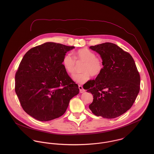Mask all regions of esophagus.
Here are the masks:
<instances>
[{
	"instance_id": "esophagus-1",
	"label": "esophagus",
	"mask_w": 154,
	"mask_h": 154,
	"mask_svg": "<svg viewBox=\"0 0 154 154\" xmlns=\"http://www.w3.org/2000/svg\"><path fill=\"white\" fill-rule=\"evenodd\" d=\"M79 89L80 93H84L85 92V90L83 88L82 85H79Z\"/></svg>"
}]
</instances>
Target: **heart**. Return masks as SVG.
Wrapping results in <instances>:
<instances>
[{"label":"heart","instance_id":"b5f03b06","mask_svg":"<svg viewBox=\"0 0 154 154\" xmlns=\"http://www.w3.org/2000/svg\"><path fill=\"white\" fill-rule=\"evenodd\" d=\"M75 57L78 61L84 62L82 67L81 73L75 74L73 79L77 83L84 84L88 81L92 76H98L103 69L102 61L96 57V54L88 48H82L78 50L75 54ZM62 65L66 72L72 75L76 69V61L70 53H66L62 59Z\"/></svg>","mask_w":154,"mask_h":154}]
</instances>
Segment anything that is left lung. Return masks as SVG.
Masks as SVG:
<instances>
[{
  "label": "left lung",
  "mask_w": 154,
  "mask_h": 154,
  "mask_svg": "<svg viewBox=\"0 0 154 154\" xmlns=\"http://www.w3.org/2000/svg\"><path fill=\"white\" fill-rule=\"evenodd\" d=\"M89 48L100 55L103 69L86 89L94 98L89 108L97 116L117 117L131 108L140 90V75L135 62L129 53L111 43Z\"/></svg>",
  "instance_id": "1"
}]
</instances>
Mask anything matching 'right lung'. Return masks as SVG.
Instances as JSON below:
<instances>
[{"mask_svg":"<svg viewBox=\"0 0 154 154\" xmlns=\"http://www.w3.org/2000/svg\"><path fill=\"white\" fill-rule=\"evenodd\" d=\"M75 48L47 42L28 50L15 75V92L23 110L33 118L47 122L62 116L78 85L62 65L66 53Z\"/></svg>","mask_w":154,"mask_h":154,"instance_id":"1","label":"right lung"}]
</instances>
